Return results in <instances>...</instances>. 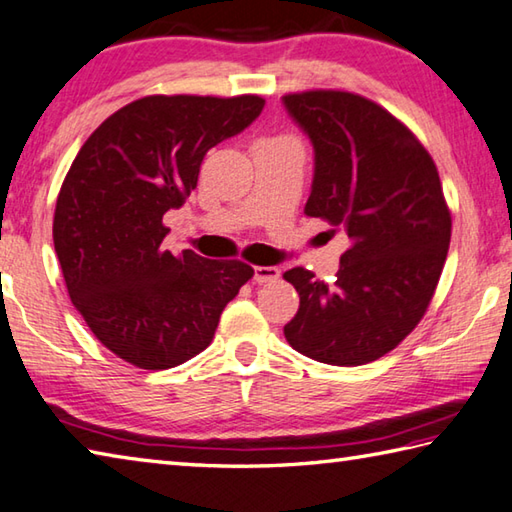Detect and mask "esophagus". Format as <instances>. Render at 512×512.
<instances>
[{
	"mask_svg": "<svg viewBox=\"0 0 512 512\" xmlns=\"http://www.w3.org/2000/svg\"><path fill=\"white\" fill-rule=\"evenodd\" d=\"M278 276H281V269L278 267H254V281L256 283H274L278 281Z\"/></svg>",
	"mask_w": 512,
	"mask_h": 512,
	"instance_id": "esophagus-1",
	"label": "esophagus"
}]
</instances>
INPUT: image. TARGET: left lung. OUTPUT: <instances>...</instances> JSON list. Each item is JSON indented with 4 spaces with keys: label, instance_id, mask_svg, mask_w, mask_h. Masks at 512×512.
Masks as SVG:
<instances>
[{
    "label": "left lung",
    "instance_id": "8db88e82",
    "mask_svg": "<svg viewBox=\"0 0 512 512\" xmlns=\"http://www.w3.org/2000/svg\"><path fill=\"white\" fill-rule=\"evenodd\" d=\"M283 104L314 147L305 214L350 238L332 285L285 272L301 296L285 339L327 365L376 361L417 327L446 263L452 223L437 167L406 124L361 95L305 91Z\"/></svg>",
    "mask_w": 512,
    "mask_h": 512
}]
</instances>
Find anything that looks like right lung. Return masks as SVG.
Returning a JSON list of instances; mask_svg holds the SVG:
<instances>
[{"mask_svg": "<svg viewBox=\"0 0 512 512\" xmlns=\"http://www.w3.org/2000/svg\"><path fill=\"white\" fill-rule=\"evenodd\" d=\"M258 95H149L82 144L62 182L53 243L66 289L98 341L142 370H167L214 339L254 269L191 249L162 252V216L198 185L205 153L252 124Z\"/></svg>", "mask_w": 512, "mask_h": 512, "instance_id": "add662e5", "label": "right lung"}]
</instances>
